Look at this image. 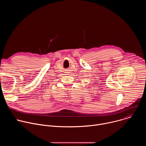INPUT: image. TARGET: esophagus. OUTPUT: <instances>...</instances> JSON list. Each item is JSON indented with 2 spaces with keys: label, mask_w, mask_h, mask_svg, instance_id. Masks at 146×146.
I'll list each match as a JSON object with an SVG mask.
<instances>
[{
  "label": "esophagus",
  "mask_w": 146,
  "mask_h": 146,
  "mask_svg": "<svg viewBox=\"0 0 146 146\" xmlns=\"http://www.w3.org/2000/svg\"><path fill=\"white\" fill-rule=\"evenodd\" d=\"M66 73H69V72H66Z\"/></svg>",
  "instance_id": "obj_1"
}]
</instances>
